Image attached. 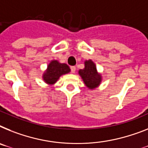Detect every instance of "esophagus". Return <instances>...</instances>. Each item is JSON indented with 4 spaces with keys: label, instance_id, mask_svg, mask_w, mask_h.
I'll use <instances>...</instances> for the list:
<instances>
[{
    "label": "esophagus",
    "instance_id": "1",
    "mask_svg": "<svg viewBox=\"0 0 148 148\" xmlns=\"http://www.w3.org/2000/svg\"><path fill=\"white\" fill-rule=\"evenodd\" d=\"M71 70L72 73L74 74V73H75V71H76V67L71 66Z\"/></svg>",
    "mask_w": 148,
    "mask_h": 148
}]
</instances>
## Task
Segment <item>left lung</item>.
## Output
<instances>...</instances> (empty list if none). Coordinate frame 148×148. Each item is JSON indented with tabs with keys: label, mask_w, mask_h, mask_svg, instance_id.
Masks as SVG:
<instances>
[{
	"label": "left lung",
	"mask_w": 148,
	"mask_h": 148,
	"mask_svg": "<svg viewBox=\"0 0 148 148\" xmlns=\"http://www.w3.org/2000/svg\"><path fill=\"white\" fill-rule=\"evenodd\" d=\"M78 74L81 77L86 86L89 89L97 88L102 80L101 74L98 72L96 65L91 59L84 62V68L80 69Z\"/></svg>",
	"instance_id": "1"
}]
</instances>
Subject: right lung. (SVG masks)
Wrapping results in <instances>:
<instances>
[{
  "label": "right lung",
  "instance_id": "right-lung-1",
  "mask_svg": "<svg viewBox=\"0 0 148 148\" xmlns=\"http://www.w3.org/2000/svg\"><path fill=\"white\" fill-rule=\"evenodd\" d=\"M71 69L65 63H60L59 61L52 60L47 65V70L43 72V80L46 84L53 85L62 75L68 74Z\"/></svg>",
  "mask_w": 148,
  "mask_h": 148
}]
</instances>
